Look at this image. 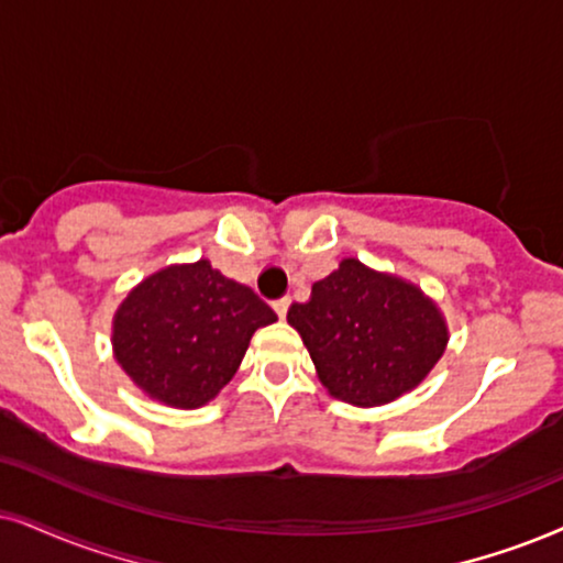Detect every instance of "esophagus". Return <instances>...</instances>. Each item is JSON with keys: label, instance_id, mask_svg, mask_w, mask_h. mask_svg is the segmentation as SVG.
<instances>
[{"label": "esophagus", "instance_id": "esophagus-1", "mask_svg": "<svg viewBox=\"0 0 563 563\" xmlns=\"http://www.w3.org/2000/svg\"><path fill=\"white\" fill-rule=\"evenodd\" d=\"M288 306H290V298H288V296H286V298H277V301L273 303L275 314L280 317V319H286V314H288Z\"/></svg>", "mask_w": 563, "mask_h": 563}]
</instances>
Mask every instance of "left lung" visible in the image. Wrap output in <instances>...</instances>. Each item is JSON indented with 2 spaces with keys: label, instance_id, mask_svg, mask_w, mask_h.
I'll use <instances>...</instances> for the list:
<instances>
[{
  "label": "left lung",
  "instance_id": "obj_1",
  "mask_svg": "<svg viewBox=\"0 0 563 563\" xmlns=\"http://www.w3.org/2000/svg\"><path fill=\"white\" fill-rule=\"evenodd\" d=\"M334 400L379 408L416 389L450 343V327L416 283L345 257L288 309Z\"/></svg>",
  "mask_w": 563,
  "mask_h": 563
}]
</instances>
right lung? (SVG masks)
<instances>
[{
	"instance_id": "right-lung-1",
	"label": "right lung",
	"mask_w": 563,
	"mask_h": 563,
	"mask_svg": "<svg viewBox=\"0 0 563 563\" xmlns=\"http://www.w3.org/2000/svg\"><path fill=\"white\" fill-rule=\"evenodd\" d=\"M273 322L275 311L252 288L208 260L168 265L119 303L113 358L151 400L195 410L233 379L252 334Z\"/></svg>"
}]
</instances>
